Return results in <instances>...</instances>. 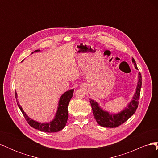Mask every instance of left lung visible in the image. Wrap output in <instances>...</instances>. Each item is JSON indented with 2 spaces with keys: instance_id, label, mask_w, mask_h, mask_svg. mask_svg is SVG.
<instances>
[{
  "instance_id": "1",
  "label": "left lung",
  "mask_w": 158,
  "mask_h": 158,
  "mask_svg": "<svg viewBox=\"0 0 158 158\" xmlns=\"http://www.w3.org/2000/svg\"><path fill=\"white\" fill-rule=\"evenodd\" d=\"M132 60L134 64H135L136 69L138 70L135 59H132ZM141 87L142 76L140 73H138V82L137 84L136 92L134 95L132 101L128 105L127 108L123 110L121 113H118L116 114H109L107 111H104L102 108L99 107L97 102H95L92 99H89L91 106L92 108L94 117L98 123V125L107 128H115L126 122L136 112V110L138 108Z\"/></svg>"
}]
</instances>
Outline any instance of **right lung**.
<instances>
[{
    "instance_id": "add662e5",
    "label": "right lung",
    "mask_w": 158,
    "mask_h": 158,
    "mask_svg": "<svg viewBox=\"0 0 158 158\" xmlns=\"http://www.w3.org/2000/svg\"><path fill=\"white\" fill-rule=\"evenodd\" d=\"M37 51H40V50H36L34 52ZM33 52H32V53ZM73 92L74 89H70L62 95V96L60 97V99L59 100V107L58 109H57L55 117L53 120L49 123H41L32 120L31 118L26 115V114L23 111L22 107L20 106L18 101L17 104L19 108H20V111L22 112L23 116H24L26 120L31 127L37 129V130L41 131L42 132H56L61 131L66 126L69 116L68 106L72 97H73ZM15 95L16 98H17L16 92H15Z\"/></svg>"
}]
</instances>
